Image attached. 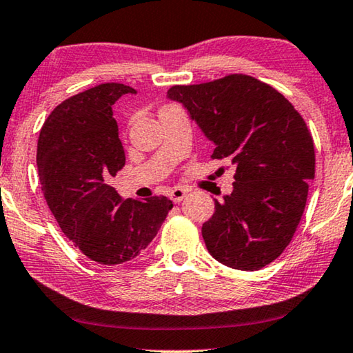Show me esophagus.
I'll return each mask as SVG.
<instances>
[{
	"instance_id": "1",
	"label": "esophagus",
	"mask_w": 353,
	"mask_h": 353,
	"mask_svg": "<svg viewBox=\"0 0 353 353\" xmlns=\"http://www.w3.org/2000/svg\"><path fill=\"white\" fill-rule=\"evenodd\" d=\"M185 194H187V192L183 190V188H177V187H176V188H172V190H171L170 196H171V199H172V201H174V203H181L182 199L185 198Z\"/></svg>"
}]
</instances>
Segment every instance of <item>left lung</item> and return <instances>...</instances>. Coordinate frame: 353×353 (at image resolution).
I'll use <instances>...</instances> for the list:
<instances>
[{
  "label": "left lung",
  "mask_w": 353,
  "mask_h": 353,
  "mask_svg": "<svg viewBox=\"0 0 353 353\" xmlns=\"http://www.w3.org/2000/svg\"><path fill=\"white\" fill-rule=\"evenodd\" d=\"M181 103L214 143L212 159L236 168L233 192L203 223L215 260L256 271L290 244L315 176L314 141L292 103L259 79L230 74L196 85H174Z\"/></svg>",
  "instance_id": "left-lung-1"
}]
</instances>
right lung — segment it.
<instances>
[{
  "label": "right lung",
  "instance_id": "right-lung-1",
  "mask_svg": "<svg viewBox=\"0 0 353 353\" xmlns=\"http://www.w3.org/2000/svg\"><path fill=\"white\" fill-rule=\"evenodd\" d=\"M134 88L101 83L52 110L38 139L42 192L60 228L99 265H120L152 243L172 209L166 196L123 199L109 185L125 166L112 104Z\"/></svg>",
  "mask_w": 353,
  "mask_h": 353
}]
</instances>
